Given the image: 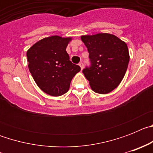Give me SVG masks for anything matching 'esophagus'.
<instances>
[{
  "mask_svg": "<svg viewBox=\"0 0 153 153\" xmlns=\"http://www.w3.org/2000/svg\"><path fill=\"white\" fill-rule=\"evenodd\" d=\"M79 66L80 67L81 70H83V62H80V63H79Z\"/></svg>",
  "mask_w": 153,
  "mask_h": 153,
  "instance_id": "obj_1",
  "label": "esophagus"
}]
</instances>
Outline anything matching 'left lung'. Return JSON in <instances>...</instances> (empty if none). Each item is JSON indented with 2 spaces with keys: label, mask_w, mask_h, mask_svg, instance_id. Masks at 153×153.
Instances as JSON below:
<instances>
[{
  "label": "left lung",
  "mask_w": 153,
  "mask_h": 153,
  "mask_svg": "<svg viewBox=\"0 0 153 153\" xmlns=\"http://www.w3.org/2000/svg\"><path fill=\"white\" fill-rule=\"evenodd\" d=\"M87 47L90 66L83 70L94 92L106 94L117 88L123 79L129 61L125 42L109 33L82 36Z\"/></svg>",
  "instance_id": "left-lung-1"
}]
</instances>
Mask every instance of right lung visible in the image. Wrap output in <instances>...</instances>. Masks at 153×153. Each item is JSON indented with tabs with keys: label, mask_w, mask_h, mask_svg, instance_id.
Instances as JSON below:
<instances>
[{
	"label": "right lung",
	"mask_w": 153,
	"mask_h": 153,
	"mask_svg": "<svg viewBox=\"0 0 153 153\" xmlns=\"http://www.w3.org/2000/svg\"><path fill=\"white\" fill-rule=\"evenodd\" d=\"M70 40L59 36L46 37L27 52L33 79L40 90L53 97L67 93L73 77L80 70L79 66L70 61L66 51Z\"/></svg>",
	"instance_id": "1"
}]
</instances>
